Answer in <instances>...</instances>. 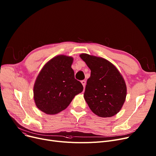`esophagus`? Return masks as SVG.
<instances>
[{
    "label": "esophagus",
    "instance_id": "esophagus-1",
    "mask_svg": "<svg viewBox=\"0 0 156 156\" xmlns=\"http://www.w3.org/2000/svg\"><path fill=\"white\" fill-rule=\"evenodd\" d=\"M81 83H82L83 87L85 88V85H86V81H85V80H82V81H81Z\"/></svg>",
    "mask_w": 156,
    "mask_h": 156
}]
</instances>
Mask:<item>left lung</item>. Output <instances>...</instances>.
I'll list each match as a JSON object with an SVG mask.
<instances>
[{"instance_id": "left-lung-1", "label": "left lung", "mask_w": 156, "mask_h": 156, "mask_svg": "<svg viewBox=\"0 0 156 156\" xmlns=\"http://www.w3.org/2000/svg\"><path fill=\"white\" fill-rule=\"evenodd\" d=\"M91 70L84 98L90 109L102 118L112 117L119 112L126 96V85L115 66L100 57L80 54Z\"/></svg>"}]
</instances>
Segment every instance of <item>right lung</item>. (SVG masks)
<instances>
[{
  "instance_id": "1",
  "label": "right lung",
  "mask_w": 156,
  "mask_h": 156,
  "mask_svg": "<svg viewBox=\"0 0 156 156\" xmlns=\"http://www.w3.org/2000/svg\"><path fill=\"white\" fill-rule=\"evenodd\" d=\"M73 58L59 55L48 61L39 73L34 87L37 107L47 114L64 110L83 87L75 78Z\"/></svg>"
}]
</instances>
